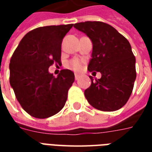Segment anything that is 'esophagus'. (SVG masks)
Here are the masks:
<instances>
[{"label":"esophagus","mask_w":152,"mask_h":152,"mask_svg":"<svg viewBox=\"0 0 152 152\" xmlns=\"http://www.w3.org/2000/svg\"><path fill=\"white\" fill-rule=\"evenodd\" d=\"M79 77H80V76L78 75V74H75V79L78 80L79 79Z\"/></svg>","instance_id":"esophagus-1"}]
</instances>
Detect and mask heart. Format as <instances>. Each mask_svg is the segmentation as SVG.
I'll return each mask as SVG.
<instances>
[{"mask_svg": "<svg viewBox=\"0 0 152 152\" xmlns=\"http://www.w3.org/2000/svg\"><path fill=\"white\" fill-rule=\"evenodd\" d=\"M67 66H68V67L75 70V71H79L81 68V62L77 58H74L67 63Z\"/></svg>", "mask_w": 152, "mask_h": 152, "instance_id": "b5f03b06", "label": "heart"}]
</instances>
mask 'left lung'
Here are the masks:
<instances>
[{
    "label": "left lung",
    "instance_id": "obj_1",
    "mask_svg": "<svg viewBox=\"0 0 152 152\" xmlns=\"http://www.w3.org/2000/svg\"><path fill=\"white\" fill-rule=\"evenodd\" d=\"M74 28L92 41L89 72H99L101 78L85 90L90 105L103 112L121 108L129 99L136 79L135 57L126 38L112 26L102 22L78 23Z\"/></svg>",
    "mask_w": 152,
    "mask_h": 152
}]
</instances>
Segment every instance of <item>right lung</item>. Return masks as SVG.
<instances>
[{"mask_svg": "<svg viewBox=\"0 0 152 152\" xmlns=\"http://www.w3.org/2000/svg\"><path fill=\"white\" fill-rule=\"evenodd\" d=\"M73 24L45 26L25 35L10 63V84L22 107L31 116L44 119L63 108L75 80L70 70H62L57 77L49 72L60 63L61 44Z\"/></svg>", "mask_w": 152, "mask_h": 152, "instance_id": "obj_1", "label": "right lung"}]
</instances>
